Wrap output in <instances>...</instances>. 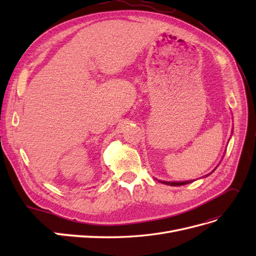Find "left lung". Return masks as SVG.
<instances>
[{
	"mask_svg": "<svg viewBox=\"0 0 256 256\" xmlns=\"http://www.w3.org/2000/svg\"><path fill=\"white\" fill-rule=\"evenodd\" d=\"M160 182H164V184H170V186H182V184H190L191 182V180L190 182H161V180H159Z\"/></svg>",
	"mask_w": 256,
	"mask_h": 256,
	"instance_id": "1",
	"label": "left lung"
}]
</instances>
